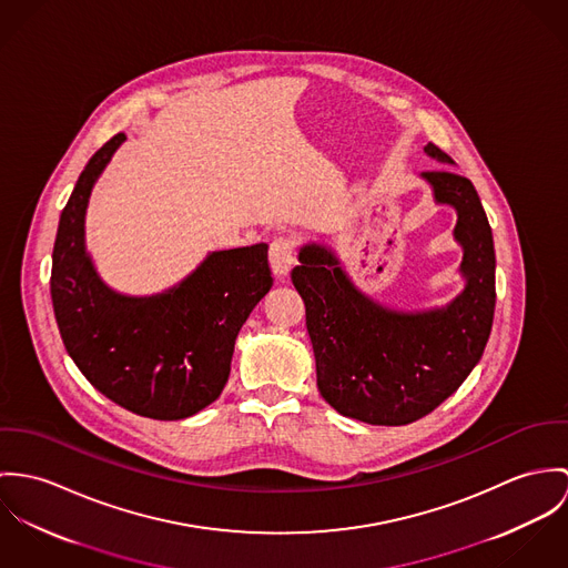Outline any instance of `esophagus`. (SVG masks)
Returning <instances> with one entry per match:
<instances>
[{
  "instance_id": "34e87169",
  "label": "esophagus",
  "mask_w": 568,
  "mask_h": 568,
  "mask_svg": "<svg viewBox=\"0 0 568 568\" xmlns=\"http://www.w3.org/2000/svg\"><path fill=\"white\" fill-rule=\"evenodd\" d=\"M296 263V244L290 237H276L270 244V265L276 276H287Z\"/></svg>"
}]
</instances>
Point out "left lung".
<instances>
[{
	"mask_svg": "<svg viewBox=\"0 0 568 568\" xmlns=\"http://www.w3.org/2000/svg\"><path fill=\"white\" fill-rule=\"evenodd\" d=\"M427 156L453 165L438 145ZM436 204L457 213L462 292L444 307L403 312L364 294L326 244L301 248L292 281L307 307L322 398L368 425H409L446 400L479 364L495 317V242L473 183L450 170L423 172Z\"/></svg>",
	"mask_w": 568,
	"mask_h": 568,
	"instance_id": "obj_1",
	"label": "left lung"
}]
</instances>
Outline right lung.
Returning <instances> with one entry per match:
<instances>
[{"label": "right lung", "mask_w": 568, "mask_h": 568, "mask_svg": "<svg viewBox=\"0 0 568 568\" xmlns=\"http://www.w3.org/2000/svg\"><path fill=\"white\" fill-rule=\"evenodd\" d=\"M126 134L106 141L71 191L52 253V305L64 348L87 381L128 412L190 418L231 375L235 339L272 287L267 244L215 251L179 285L128 296L98 274L84 244L93 185Z\"/></svg>", "instance_id": "add662e5"}]
</instances>
